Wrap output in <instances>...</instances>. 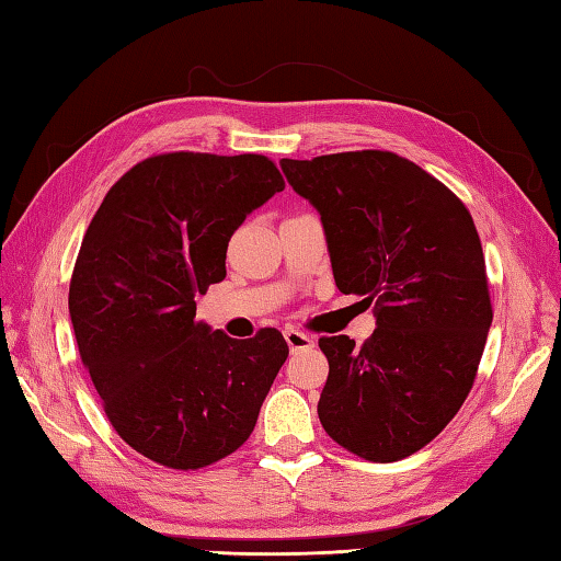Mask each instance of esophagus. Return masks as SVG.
<instances>
[{
  "mask_svg": "<svg viewBox=\"0 0 561 561\" xmlns=\"http://www.w3.org/2000/svg\"><path fill=\"white\" fill-rule=\"evenodd\" d=\"M284 340H287L289 350L291 352H299V350H311L313 347V337L306 335V332H299V330H284Z\"/></svg>",
  "mask_w": 561,
  "mask_h": 561,
  "instance_id": "1",
  "label": "esophagus"
}]
</instances>
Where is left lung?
<instances>
[{
    "mask_svg": "<svg viewBox=\"0 0 561 561\" xmlns=\"http://www.w3.org/2000/svg\"><path fill=\"white\" fill-rule=\"evenodd\" d=\"M318 209L342 294L374 304L362 347L320 337L318 416L359 458L392 462L436 438L468 398L492 325L478 229L450 190L392 151L282 159Z\"/></svg>",
    "mask_w": 561,
    "mask_h": 561,
    "instance_id": "obj_1",
    "label": "left lung"
}]
</instances>
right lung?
Segmentation results:
<instances>
[{"mask_svg": "<svg viewBox=\"0 0 561 561\" xmlns=\"http://www.w3.org/2000/svg\"><path fill=\"white\" fill-rule=\"evenodd\" d=\"M282 190L260 153H159L108 190L83 236L69 284L81 362L115 432L165 468L241 448L287 362L279 330L233 340L195 320L233 231Z\"/></svg>", "mask_w": 561, "mask_h": 561, "instance_id": "add662e5", "label": "right lung"}]
</instances>
